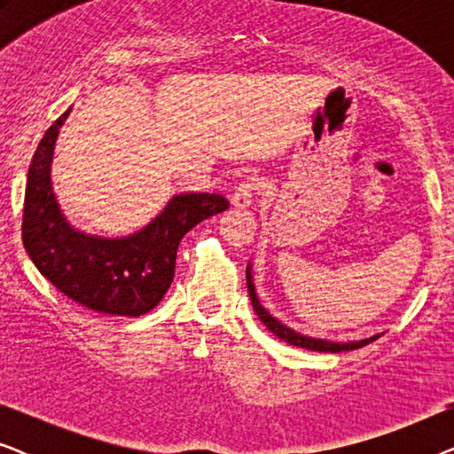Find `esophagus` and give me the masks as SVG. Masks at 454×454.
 <instances>
[{"instance_id": "34e87169", "label": "esophagus", "mask_w": 454, "mask_h": 454, "mask_svg": "<svg viewBox=\"0 0 454 454\" xmlns=\"http://www.w3.org/2000/svg\"><path fill=\"white\" fill-rule=\"evenodd\" d=\"M256 179L250 177L247 182H241L238 185V190L231 194V208L235 210H246L252 207V200H254V190H256Z\"/></svg>"}]
</instances>
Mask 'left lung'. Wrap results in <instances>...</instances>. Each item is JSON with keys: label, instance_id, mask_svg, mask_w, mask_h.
I'll return each mask as SVG.
<instances>
[{"label": "left lung", "instance_id": "left-lung-1", "mask_svg": "<svg viewBox=\"0 0 454 454\" xmlns=\"http://www.w3.org/2000/svg\"><path fill=\"white\" fill-rule=\"evenodd\" d=\"M246 278H247V294H250V300H252V308L254 312L258 314V318L264 322V326L269 328L272 334H277L278 339L287 340L289 345H295V347H301V349H309V351H326V353H340V351H353V349H359V347L372 343V340H376L378 337H382L384 333L380 334H372L368 339H359V340H328V339H316V337H308V334H301L294 331V328L283 325L281 320L275 318L269 309H266L262 303L258 300V294H256V287H254V275H252V262L247 264L246 269Z\"/></svg>", "mask_w": 454, "mask_h": 454}]
</instances>
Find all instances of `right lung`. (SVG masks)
<instances>
[{
  "mask_svg": "<svg viewBox=\"0 0 454 454\" xmlns=\"http://www.w3.org/2000/svg\"><path fill=\"white\" fill-rule=\"evenodd\" d=\"M72 107L36 146L24 194L22 241L49 283L84 308L111 316H142L157 306L176 275L177 246L208 216L229 208L221 194H176L151 223L121 238L80 231L53 190L55 142Z\"/></svg>",
  "mask_w": 454,
  "mask_h": 454,
  "instance_id": "add662e5",
  "label": "right lung"
}]
</instances>
